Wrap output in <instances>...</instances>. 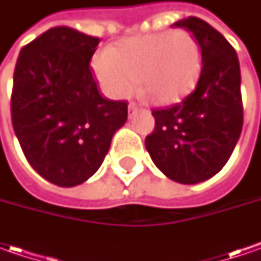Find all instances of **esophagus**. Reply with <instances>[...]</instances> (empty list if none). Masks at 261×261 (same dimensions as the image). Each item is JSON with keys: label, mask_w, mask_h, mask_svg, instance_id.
I'll return each mask as SVG.
<instances>
[{"label": "esophagus", "mask_w": 261, "mask_h": 261, "mask_svg": "<svg viewBox=\"0 0 261 261\" xmlns=\"http://www.w3.org/2000/svg\"><path fill=\"white\" fill-rule=\"evenodd\" d=\"M136 112H138V106H136L134 101H130L129 106H127V115H129V117H134V115H135Z\"/></svg>", "instance_id": "1"}]
</instances>
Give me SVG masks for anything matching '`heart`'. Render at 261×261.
I'll list each match as a JSON object with an SVG mask.
<instances>
[{
  "mask_svg": "<svg viewBox=\"0 0 261 261\" xmlns=\"http://www.w3.org/2000/svg\"><path fill=\"white\" fill-rule=\"evenodd\" d=\"M98 84L115 98L139 90L155 105H170L196 84L202 54L192 33L183 29L132 36L91 59Z\"/></svg>",
  "mask_w": 261,
  "mask_h": 261,
  "instance_id": "obj_1",
  "label": "heart"
}]
</instances>
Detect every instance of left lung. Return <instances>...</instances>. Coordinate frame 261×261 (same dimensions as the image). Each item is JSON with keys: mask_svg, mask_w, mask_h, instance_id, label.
Returning <instances> with one entry per match:
<instances>
[{"mask_svg": "<svg viewBox=\"0 0 261 261\" xmlns=\"http://www.w3.org/2000/svg\"><path fill=\"white\" fill-rule=\"evenodd\" d=\"M189 30L202 52L196 88L180 103L156 109L155 129L145 146L160 171L181 185H196L221 171L243 129L241 74L234 47L206 21H175Z\"/></svg>", "mask_w": 261, "mask_h": 261, "instance_id": "8db88e82", "label": "left lung"}]
</instances>
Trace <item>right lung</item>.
Segmentation results:
<instances>
[{
    "label": "right lung",
    "instance_id": "right-lung-1",
    "mask_svg": "<svg viewBox=\"0 0 261 261\" xmlns=\"http://www.w3.org/2000/svg\"><path fill=\"white\" fill-rule=\"evenodd\" d=\"M98 37L54 27L17 59L11 97L15 136L27 161L47 181L74 187L100 168L126 123V101L97 90L90 61Z\"/></svg>",
    "mask_w": 261,
    "mask_h": 261
}]
</instances>
